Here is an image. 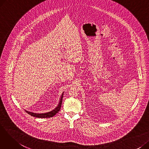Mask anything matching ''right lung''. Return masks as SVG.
I'll return each instance as SVG.
<instances>
[{
	"mask_svg": "<svg viewBox=\"0 0 149 149\" xmlns=\"http://www.w3.org/2000/svg\"><path fill=\"white\" fill-rule=\"evenodd\" d=\"M63 93H62V95H61V98L60 99L59 103L58 106L55 108L54 110L51 111V112H48L47 113H33L31 112H28L27 111H25L29 115L36 117V118H51V117L54 116L55 115H56L57 113L58 112V111L60 110L61 103H62V100H63Z\"/></svg>",
	"mask_w": 149,
	"mask_h": 149,
	"instance_id": "obj_1",
	"label": "right lung"
}]
</instances>
